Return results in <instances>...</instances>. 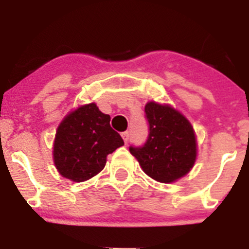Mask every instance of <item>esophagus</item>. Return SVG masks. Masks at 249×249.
Listing matches in <instances>:
<instances>
[{"instance_id":"obj_1","label":"esophagus","mask_w":249,"mask_h":249,"mask_svg":"<svg viewBox=\"0 0 249 249\" xmlns=\"http://www.w3.org/2000/svg\"><path fill=\"white\" fill-rule=\"evenodd\" d=\"M122 137H123V140H124V142H125V143L129 142V131L123 132V134H122Z\"/></svg>"}]
</instances>
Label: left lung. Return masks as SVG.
Segmentation results:
<instances>
[{"mask_svg":"<svg viewBox=\"0 0 249 249\" xmlns=\"http://www.w3.org/2000/svg\"><path fill=\"white\" fill-rule=\"evenodd\" d=\"M149 135L130 153L153 179L172 183L187 175L196 160V139L189 120L169 105L150 101L144 107Z\"/></svg>","mask_w":249,"mask_h":249,"instance_id":"obj_1","label":"left lung"}]
</instances>
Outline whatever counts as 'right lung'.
<instances>
[{
    "label": "right lung",
    "mask_w": 249,
    "mask_h": 249,
    "mask_svg": "<svg viewBox=\"0 0 249 249\" xmlns=\"http://www.w3.org/2000/svg\"><path fill=\"white\" fill-rule=\"evenodd\" d=\"M109 122V115L95 104L78 107L64 118L53 148L55 167L62 177L84 182L104 170L107 155L124 144Z\"/></svg>",
    "instance_id": "right-lung-1"
}]
</instances>
